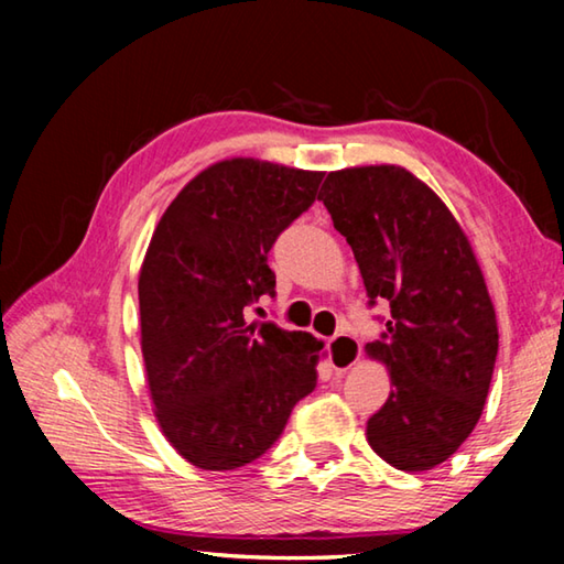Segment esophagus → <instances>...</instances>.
Returning <instances> with one entry per match:
<instances>
[{
    "mask_svg": "<svg viewBox=\"0 0 564 564\" xmlns=\"http://www.w3.org/2000/svg\"><path fill=\"white\" fill-rule=\"evenodd\" d=\"M326 350L333 370H338V373H346V370H350L360 360V343L350 336L330 338L326 343Z\"/></svg>",
    "mask_w": 564,
    "mask_h": 564,
    "instance_id": "34e87169",
    "label": "esophagus"
}]
</instances>
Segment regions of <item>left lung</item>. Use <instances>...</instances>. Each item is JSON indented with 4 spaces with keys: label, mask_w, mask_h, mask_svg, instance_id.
<instances>
[{
    "label": "left lung",
    "mask_w": 564,
    "mask_h": 564,
    "mask_svg": "<svg viewBox=\"0 0 564 564\" xmlns=\"http://www.w3.org/2000/svg\"><path fill=\"white\" fill-rule=\"evenodd\" d=\"M318 198L352 248L368 305L390 303L386 333L366 346L393 383L368 420V443L398 470H431L473 433L498 356L470 241L435 191L400 166L333 171Z\"/></svg>",
    "instance_id": "left-lung-1"
}]
</instances>
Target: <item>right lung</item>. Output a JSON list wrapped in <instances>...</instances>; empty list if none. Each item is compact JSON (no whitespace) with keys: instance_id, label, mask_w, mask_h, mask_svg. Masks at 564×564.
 Segmentation results:
<instances>
[{"instance_id":"obj_1","label":"right lung","mask_w":564,"mask_h":564,"mask_svg":"<svg viewBox=\"0 0 564 564\" xmlns=\"http://www.w3.org/2000/svg\"><path fill=\"white\" fill-rule=\"evenodd\" d=\"M321 181V171L218 161L181 188L151 236L139 273L149 390L169 443L202 470L261 457L316 388L323 343L243 313L275 295L269 251Z\"/></svg>"}]
</instances>
